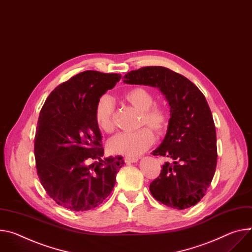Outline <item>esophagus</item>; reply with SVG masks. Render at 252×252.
<instances>
[{"label": "esophagus", "instance_id": "obj_1", "mask_svg": "<svg viewBox=\"0 0 252 252\" xmlns=\"http://www.w3.org/2000/svg\"><path fill=\"white\" fill-rule=\"evenodd\" d=\"M139 158H131V157H126L125 158V162L126 163H135L138 162Z\"/></svg>", "mask_w": 252, "mask_h": 252}]
</instances>
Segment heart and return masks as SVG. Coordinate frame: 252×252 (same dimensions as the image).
<instances>
[{
    "instance_id": "b5f03b06",
    "label": "heart",
    "mask_w": 252,
    "mask_h": 252,
    "mask_svg": "<svg viewBox=\"0 0 252 252\" xmlns=\"http://www.w3.org/2000/svg\"><path fill=\"white\" fill-rule=\"evenodd\" d=\"M124 98L141 111L139 126L150 127L158 135L167 130L170 122L169 111L165 106L154 103L155 97L150 89L144 86L131 87L124 94ZM114 110V101L108 94H103L97 99L94 118L98 126L107 133L116 130ZM149 129L142 127L132 132H121L114 135L108 142L109 151L127 157H136L143 154L155 141L152 130Z\"/></svg>"
}]
</instances>
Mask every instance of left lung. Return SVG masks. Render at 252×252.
Returning <instances> with one entry per match:
<instances>
[{
    "label": "left lung",
    "instance_id": "left-lung-1",
    "mask_svg": "<svg viewBox=\"0 0 252 252\" xmlns=\"http://www.w3.org/2000/svg\"><path fill=\"white\" fill-rule=\"evenodd\" d=\"M124 78L127 84L158 87L171 107L165 140L153 155L174 162H167L150 184L153 197L171 208L192 207L206 194L217 165L216 129L207 100L188 78L163 66L142 67Z\"/></svg>",
    "mask_w": 252,
    "mask_h": 252
}]
</instances>
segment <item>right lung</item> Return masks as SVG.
I'll list each match as a JSON object with an SVG mask.
<instances>
[{"label": "right lung", "instance_id": "1", "mask_svg": "<svg viewBox=\"0 0 252 252\" xmlns=\"http://www.w3.org/2000/svg\"><path fill=\"white\" fill-rule=\"evenodd\" d=\"M121 78L118 73L80 72L58 85L42 106L34 139L37 175L48 196L66 209H94L116 185L124 159L100 158L102 135L94 107Z\"/></svg>", "mask_w": 252, "mask_h": 252}]
</instances>
